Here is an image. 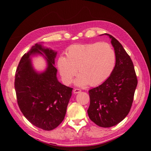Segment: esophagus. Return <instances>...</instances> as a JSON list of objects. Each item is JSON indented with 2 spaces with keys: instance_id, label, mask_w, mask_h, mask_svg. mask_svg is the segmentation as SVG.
Listing matches in <instances>:
<instances>
[{
  "instance_id": "obj_1",
  "label": "esophagus",
  "mask_w": 151,
  "mask_h": 151,
  "mask_svg": "<svg viewBox=\"0 0 151 151\" xmlns=\"http://www.w3.org/2000/svg\"><path fill=\"white\" fill-rule=\"evenodd\" d=\"M81 92V91L80 90V89H78V88H75L73 90V93H75V94H78V93H80Z\"/></svg>"
}]
</instances>
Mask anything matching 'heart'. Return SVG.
I'll return each mask as SVG.
<instances>
[{"instance_id": "1", "label": "heart", "mask_w": 151, "mask_h": 151, "mask_svg": "<svg viewBox=\"0 0 151 151\" xmlns=\"http://www.w3.org/2000/svg\"><path fill=\"white\" fill-rule=\"evenodd\" d=\"M66 57L60 56L57 66L64 84L69 85L77 72L75 80L77 86L101 85L113 72L116 65V53L106 42H93L70 46L66 51Z\"/></svg>"}]
</instances>
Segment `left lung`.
<instances>
[{
    "label": "left lung",
    "instance_id": "left-lung-1",
    "mask_svg": "<svg viewBox=\"0 0 151 151\" xmlns=\"http://www.w3.org/2000/svg\"><path fill=\"white\" fill-rule=\"evenodd\" d=\"M104 35L111 40L116 53V65L103 84L89 90L87 112L96 125L108 128L119 124L129 114L138 81L133 63L122 45L112 35Z\"/></svg>",
    "mask_w": 151,
    "mask_h": 151
}]
</instances>
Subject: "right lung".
I'll return each instance as SVG.
<instances>
[{"instance_id": "right-lung-1", "label": "right lung", "mask_w": 151, "mask_h": 151, "mask_svg": "<svg viewBox=\"0 0 151 151\" xmlns=\"http://www.w3.org/2000/svg\"><path fill=\"white\" fill-rule=\"evenodd\" d=\"M42 44H35L22 56L15 74L14 88L25 118L35 127L51 131L65 119L73 88L58 81L55 66L57 52ZM37 55H41L47 63L42 72L33 67L32 57Z\"/></svg>"}]
</instances>
